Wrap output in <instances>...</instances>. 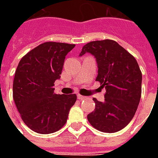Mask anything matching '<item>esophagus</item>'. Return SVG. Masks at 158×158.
I'll use <instances>...</instances> for the list:
<instances>
[{
  "label": "esophagus",
  "mask_w": 158,
  "mask_h": 158,
  "mask_svg": "<svg viewBox=\"0 0 158 158\" xmlns=\"http://www.w3.org/2000/svg\"><path fill=\"white\" fill-rule=\"evenodd\" d=\"M77 97H78V99H79V100L85 99V96H81V95H79V94H78V96H77Z\"/></svg>",
  "instance_id": "obj_1"
}]
</instances>
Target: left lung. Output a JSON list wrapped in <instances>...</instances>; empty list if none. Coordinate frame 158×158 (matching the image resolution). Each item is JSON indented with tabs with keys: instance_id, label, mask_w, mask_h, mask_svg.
Listing matches in <instances>:
<instances>
[{
	"instance_id": "left-lung-1",
	"label": "left lung",
	"mask_w": 158,
	"mask_h": 158,
	"mask_svg": "<svg viewBox=\"0 0 158 158\" xmlns=\"http://www.w3.org/2000/svg\"><path fill=\"white\" fill-rule=\"evenodd\" d=\"M92 54L98 65L96 81L105 87V101H93L89 123L99 131L115 133L123 129L135 114L141 96L142 73L129 52L113 40H96L83 46L79 56Z\"/></svg>"
}]
</instances>
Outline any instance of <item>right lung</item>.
Masks as SVG:
<instances>
[{
    "instance_id": "obj_1",
    "label": "right lung",
    "mask_w": 158,
    "mask_h": 158,
    "mask_svg": "<svg viewBox=\"0 0 158 158\" xmlns=\"http://www.w3.org/2000/svg\"><path fill=\"white\" fill-rule=\"evenodd\" d=\"M74 44L45 42L20 60L13 80V100L23 121L39 134H52L63 127L75 94L56 95L54 83L60 79L66 55Z\"/></svg>"
}]
</instances>
